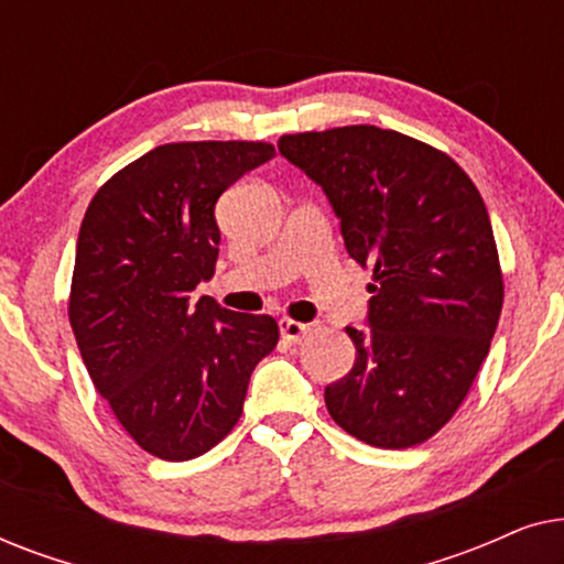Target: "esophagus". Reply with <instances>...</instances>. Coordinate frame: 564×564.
Returning a JSON list of instances; mask_svg holds the SVG:
<instances>
[{
	"label": "esophagus",
	"mask_w": 564,
	"mask_h": 564,
	"mask_svg": "<svg viewBox=\"0 0 564 564\" xmlns=\"http://www.w3.org/2000/svg\"><path fill=\"white\" fill-rule=\"evenodd\" d=\"M280 334H282L284 341L297 344V341H303L307 334H311V326H307V323L292 321V318H282L280 321Z\"/></svg>",
	"instance_id": "obj_1"
}]
</instances>
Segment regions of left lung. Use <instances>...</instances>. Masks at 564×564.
<instances>
[{
	"label": "left lung",
	"instance_id": "8db88e82",
	"mask_svg": "<svg viewBox=\"0 0 564 564\" xmlns=\"http://www.w3.org/2000/svg\"><path fill=\"white\" fill-rule=\"evenodd\" d=\"M341 218L349 257L372 269L369 330L326 388L338 426L380 449L429 442L488 357L503 272L480 192L457 161L398 130L346 126L280 138Z\"/></svg>",
	"mask_w": 564,
	"mask_h": 564
}]
</instances>
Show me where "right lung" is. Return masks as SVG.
I'll return each instance as SVG.
<instances>
[{
    "label": "right lung",
    "mask_w": 564,
    "mask_h": 564,
    "mask_svg": "<svg viewBox=\"0 0 564 564\" xmlns=\"http://www.w3.org/2000/svg\"><path fill=\"white\" fill-rule=\"evenodd\" d=\"M274 156L264 141L159 145L112 174L82 220L68 321L99 395L143 452L195 459L243 413L272 315L192 300L218 261L215 203Z\"/></svg>",
    "instance_id": "right-lung-1"
}]
</instances>
